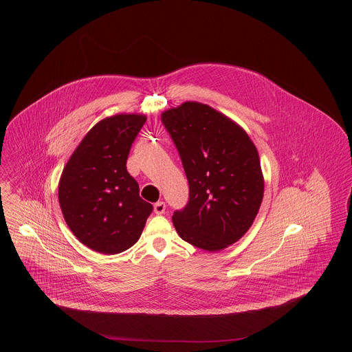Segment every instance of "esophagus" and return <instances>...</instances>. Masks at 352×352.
Here are the masks:
<instances>
[{
  "mask_svg": "<svg viewBox=\"0 0 352 352\" xmlns=\"http://www.w3.org/2000/svg\"><path fill=\"white\" fill-rule=\"evenodd\" d=\"M165 208H166V204H165L164 201H157V203L154 204V212L158 214V215L164 214V212H165Z\"/></svg>",
  "mask_w": 352,
  "mask_h": 352,
  "instance_id": "esophagus-1",
  "label": "esophagus"
}]
</instances>
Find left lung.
<instances>
[{"label":"left lung","instance_id":"obj_1","mask_svg":"<svg viewBox=\"0 0 352 352\" xmlns=\"http://www.w3.org/2000/svg\"><path fill=\"white\" fill-rule=\"evenodd\" d=\"M190 184L184 208L173 212L179 236L204 251H221L251 228L264 194L256 146L214 108L187 101L161 115Z\"/></svg>","mask_w":352,"mask_h":352}]
</instances>
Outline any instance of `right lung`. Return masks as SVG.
Instances as JSON below:
<instances>
[{
  "label": "right lung",
  "mask_w": 352,
  "mask_h": 352,
  "mask_svg": "<svg viewBox=\"0 0 352 352\" xmlns=\"http://www.w3.org/2000/svg\"><path fill=\"white\" fill-rule=\"evenodd\" d=\"M145 115L119 113L96 123L63 168L58 198L73 234L104 254L129 250L141 237L153 206L126 162Z\"/></svg>",
  "instance_id": "right-lung-1"
}]
</instances>
